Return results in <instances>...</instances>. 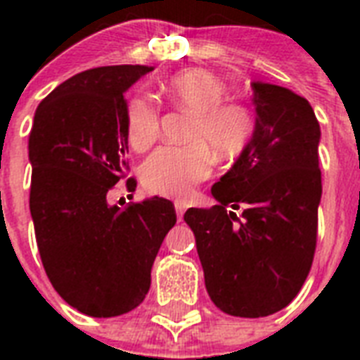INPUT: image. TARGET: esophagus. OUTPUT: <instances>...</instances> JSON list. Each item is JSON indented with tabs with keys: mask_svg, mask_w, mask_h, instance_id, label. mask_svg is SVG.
<instances>
[{
	"mask_svg": "<svg viewBox=\"0 0 360 360\" xmlns=\"http://www.w3.org/2000/svg\"><path fill=\"white\" fill-rule=\"evenodd\" d=\"M186 205L183 202H175V213H177V219L183 220V213H185Z\"/></svg>",
	"mask_w": 360,
	"mask_h": 360,
	"instance_id": "1",
	"label": "esophagus"
}]
</instances>
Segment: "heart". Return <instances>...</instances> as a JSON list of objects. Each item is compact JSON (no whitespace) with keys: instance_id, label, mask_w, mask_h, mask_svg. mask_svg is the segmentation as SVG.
<instances>
[{"instance_id":"obj_1","label":"heart","mask_w":360,"mask_h":360,"mask_svg":"<svg viewBox=\"0 0 360 360\" xmlns=\"http://www.w3.org/2000/svg\"><path fill=\"white\" fill-rule=\"evenodd\" d=\"M164 91L177 106L194 114L188 132L194 143L157 149L141 166V183L153 194L183 200L213 172L207 147L220 158L237 157L248 146L256 124L245 104L226 101V86L207 70H181L164 84ZM127 136L138 151L157 140L158 110L143 95L127 104Z\"/></svg>"}]
</instances>
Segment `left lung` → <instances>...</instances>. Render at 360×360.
<instances>
[{
  "mask_svg": "<svg viewBox=\"0 0 360 360\" xmlns=\"http://www.w3.org/2000/svg\"><path fill=\"white\" fill-rule=\"evenodd\" d=\"M252 103L254 134L211 188L219 205L185 213L209 297L237 318L271 316L295 299L312 267L321 202V130L310 103L267 82H252Z\"/></svg>",
  "mask_w": 360,
  "mask_h": 360,
  "instance_id": "left-lung-1",
  "label": "left lung"
}]
</instances>
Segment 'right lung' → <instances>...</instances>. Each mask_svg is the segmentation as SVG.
Returning a JSON list of instances; mask_svg holds the SVG:
<instances>
[{
    "label": "right lung",
    "mask_w": 360,
    "mask_h": 360,
    "mask_svg": "<svg viewBox=\"0 0 360 360\" xmlns=\"http://www.w3.org/2000/svg\"><path fill=\"white\" fill-rule=\"evenodd\" d=\"M151 70H84L59 84L33 117L30 211L39 254L56 291L91 318L121 316L146 299L153 262L177 220L174 203L158 196L108 203L127 169L124 91Z\"/></svg>",
    "instance_id": "right-lung-1"
}]
</instances>
